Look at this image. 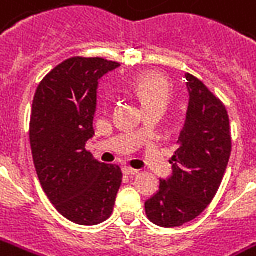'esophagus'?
Wrapping results in <instances>:
<instances>
[{
  "label": "esophagus",
  "mask_w": 256,
  "mask_h": 256,
  "mask_svg": "<svg viewBox=\"0 0 256 256\" xmlns=\"http://www.w3.org/2000/svg\"><path fill=\"white\" fill-rule=\"evenodd\" d=\"M123 173H124V174H137L138 170H137V169H133V168H130V166H123Z\"/></svg>",
  "instance_id": "esophagus-1"
}]
</instances>
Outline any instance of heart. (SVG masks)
I'll return each instance as SVG.
<instances>
[{
  "mask_svg": "<svg viewBox=\"0 0 256 256\" xmlns=\"http://www.w3.org/2000/svg\"><path fill=\"white\" fill-rule=\"evenodd\" d=\"M130 87L144 110L152 106L166 108L173 94V84L169 78L159 72L141 73L132 82Z\"/></svg>",
  "mask_w": 256,
  "mask_h": 256,
  "instance_id": "b5f03b06",
  "label": "heart"
}]
</instances>
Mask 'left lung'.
<instances>
[{"label": "left lung", "instance_id": "1", "mask_svg": "<svg viewBox=\"0 0 256 256\" xmlns=\"http://www.w3.org/2000/svg\"><path fill=\"white\" fill-rule=\"evenodd\" d=\"M190 92L186 123L172 156L173 173L159 180L146 202V218L160 228H178L200 216L220 187L232 154L228 110L200 78L186 74Z\"/></svg>", "mask_w": 256, "mask_h": 256}]
</instances>
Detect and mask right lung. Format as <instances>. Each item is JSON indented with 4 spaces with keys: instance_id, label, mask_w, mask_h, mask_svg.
Returning a JSON list of instances; mask_svg holds the SVG:
<instances>
[{
    "instance_id": "obj_1",
    "label": "right lung",
    "mask_w": 256,
    "mask_h": 256,
    "mask_svg": "<svg viewBox=\"0 0 256 256\" xmlns=\"http://www.w3.org/2000/svg\"><path fill=\"white\" fill-rule=\"evenodd\" d=\"M119 66L104 58L73 56L55 66L37 87L30 146L41 187L68 220L94 226L114 210L122 169L92 158L98 80Z\"/></svg>"
}]
</instances>
